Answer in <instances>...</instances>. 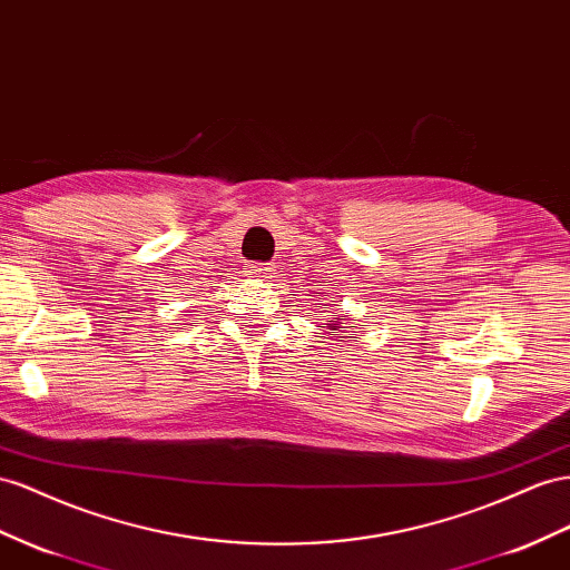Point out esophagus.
<instances>
[{"label":"esophagus","mask_w":570,"mask_h":570,"mask_svg":"<svg viewBox=\"0 0 570 570\" xmlns=\"http://www.w3.org/2000/svg\"><path fill=\"white\" fill-rule=\"evenodd\" d=\"M247 275H252V278H268L271 266H266V264H252V266H247Z\"/></svg>","instance_id":"obj_1"}]
</instances>
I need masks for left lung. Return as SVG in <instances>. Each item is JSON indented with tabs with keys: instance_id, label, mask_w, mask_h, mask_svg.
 Segmentation results:
<instances>
[{
	"instance_id": "8db88e82",
	"label": "left lung",
	"mask_w": 570,
	"mask_h": 570,
	"mask_svg": "<svg viewBox=\"0 0 570 570\" xmlns=\"http://www.w3.org/2000/svg\"><path fill=\"white\" fill-rule=\"evenodd\" d=\"M326 326L331 328V331H337V328H341V321H335V323H326ZM323 328V326H321ZM350 328H355V326H350Z\"/></svg>"
}]
</instances>
